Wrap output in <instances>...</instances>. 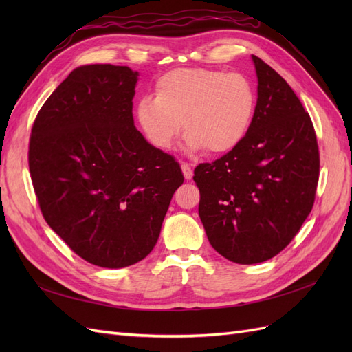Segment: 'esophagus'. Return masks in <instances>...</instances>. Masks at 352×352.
<instances>
[{
	"mask_svg": "<svg viewBox=\"0 0 352 352\" xmlns=\"http://www.w3.org/2000/svg\"><path fill=\"white\" fill-rule=\"evenodd\" d=\"M180 167H182V172H184V176L186 180H190L194 176V172H192V166L188 164V163H182L180 164Z\"/></svg>",
	"mask_w": 352,
	"mask_h": 352,
	"instance_id": "1",
	"label": "esophagus"
}]
</instances>
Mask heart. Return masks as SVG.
I'll return each instance as SVG.
<instances>
[{
  "label": "heart",
  "mask_w": 352,
  "mask_h": 352,
  "mask_svg": "<svg viewBox=\"0 0 352 352\" xmlns=\"http://www.w3.org/2000/svg\"><path fill=\"white\" fill-rule=\"evenodd\" d=\"M257 94L242 73L186 67L155 82L154 100L136 105V122L158 150H170L184 126L189 153L226 154L245 140L254 120Z\"/></svg>",
  "instance_id": "b5f03b06"
}]
</instances>
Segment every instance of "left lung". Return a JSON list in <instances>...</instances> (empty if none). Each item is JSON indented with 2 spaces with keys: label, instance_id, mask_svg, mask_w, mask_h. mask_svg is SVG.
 Returning <instances> with one entry per match:
<instances>
[{
  "label": "left lung",
  "instance_id": "1",
  "mask_svg": "<svg viewBox=\"0 0 352 352\" xmlns=\"http://www.w3.org/2000/svg\"><path fill=\"white\" fill-rule=\"evenodd\" d=\"M257 107L245 140L194 170L198 212L223 257L255 264L279 254L314 204L318 146L310 116L280 74L252 56Z\"/></svg>",
  "mask_w": 352,
  "mask_h": 352
}]
</instances>
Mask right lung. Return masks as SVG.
Instances as JSON below:
<instances>
[{
  "label": "right lung",
  "mask_w": 352,
  "mask_h": 352,
  "mask_svg": "<svg viewBox=\"0 0 352 352\" xmlns=\"http://www.w3.org/2000/svg\"><path fill=\"white\" fill-rule=\"evenodd\" d=\"M138 76L127 66L76 67L42 105L29 142L42 216L79 257L105 269L153 251L184 184L176 160L135 127Z\"/></svg>",
  "instance_id": "1"
}]
</instances>
